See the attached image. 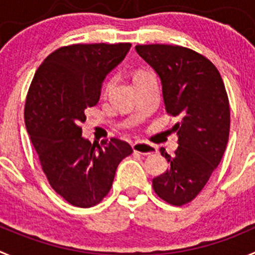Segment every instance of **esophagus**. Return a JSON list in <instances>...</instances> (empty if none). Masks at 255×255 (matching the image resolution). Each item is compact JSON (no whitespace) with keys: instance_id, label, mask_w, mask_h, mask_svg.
I'll use <instances>...</instances> for the list:
<instances>
[{"instance_id":"34e87169","label":"esophagus","mask_w":255,"mask_h":255,"mask_svg":"<svg viewBox=\"0 0 255 255\" xmlns=\"http://www.w3.org/2000/svg\"><path fill=\"white\" fill-rule=\"evenodd\" d=\"M132 148L133 152L142 155H152L154 154V153H157V148L152 144H148V143L135 142L132 144Z\"/></svg>"}]
</instances>
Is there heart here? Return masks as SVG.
<instances>
[{"label": "heart", "mask_w": 255, "mask_h": 255, "mask_svg": "<svg viewBox=\"0 0 255 255\" xmlns=\"http://www.w3.org/2000/svg\"><path fill=\"white\" fill-rule=\"evenodd\" d=\"M148 73H150V72H147V71H140V72H138L137 75H135L134 81L137 80V78L142 77V76L148 75ZM115 85H116V78L113 77V76H110V77L106 78V81L103 82V85H102V90H101V93H102L103 97H107V96L111 95V92H112Z\"/></svg>", "instance_id": "obj_1"}]
</instances>
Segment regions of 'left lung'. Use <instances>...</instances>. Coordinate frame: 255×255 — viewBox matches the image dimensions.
<instances>
[{"instance_id":"1","label":"left lung","mask_w":255,"mask_h":255,"mask_svg":"<svg viewBox=\"0 0 255 255\" xmlns=\"http://www.w3.org/2000/svg\"><path fill=\"white\" fill-rule=\"evenodd\" d=\"M135 51L159 76L168 115L180 117L173 127L175 155L160 148L170 167L152 180L153 189L167 203L183 206L201 193L223 157L231 128L228 95L216 66L193 49L138 44Z\"/></svg>"}]
</instances>
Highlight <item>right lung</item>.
<instances>
[{
	"label": "right lung",
	"instance_id": "1",
	"mask_svg": "<svg viewBox=\"0 0 255 255\" xmlns=\"http://www.w3.org/2000/svg\"><path fill=\"white\" fill-rule=\"evenodd\" d=\"M129 48L130 43L61 47L42 62L29 86L27 132L52 189L75 207L100 203L121 160L133 152L117 138L92 144L81 128L85 111L100 101L103 80Z\"/></svg>",
	"mask_w": 255,
	"mask_h": 255
}]
</instances>
